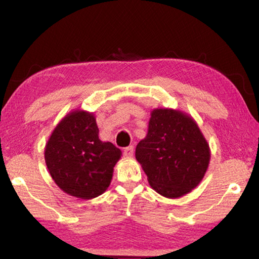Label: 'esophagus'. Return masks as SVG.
I'll return each mask as SVG.
<instances>
[{
    "label": "esophagus",
    "mask_w": 259,
    "mask_h": 259,
    "mask_svg": "<svg viewBox=\"0 0 259 259\" xmlns=\"http://www.w3.org/2000/svg\"><path fill=\"white\" fill-rule=\"evenodd\" d=\"M134 150H135V147L131 145V146H128V147H125L124 150H123V154H124V156H128V157H130V156H133L134 155Z\"/></svg>",
    "instance_id": "1"
}]
</instances>
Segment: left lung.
Returning <instances> with one entry per match:
<instances>
[{
    "label": "left lung",
    "mask_w": 259,
    "mask_h": 259,
    "mask_svg": "<svg viewBox=\"0 0 259 259\" xmlns=\"http://www.w3.org/2000/svg\"><path fill=\"white\" fill-rule=\"evenodd\" d=\"M148 183L165 198L191 192L207 171L210 152L192 117L174 109H154L148 133L136 147Z\"/></svg>",
    "instance_id": "8db88e82"
}]
</instances>
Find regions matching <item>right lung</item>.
<instances>
[{"instance_id": "add662e5", "label": "right lung", "mask_w": 259, "mask_h": 259, "mask_svg": "<svg viewBox=\"0 0 259 259\" xmlns=\"http://www.w3.org/2000/svg\"><path fill=\"white\" fill-rule=\"evenodd\" d=\"M91 113L75 111L59 122L45 151L52 179L75 198L89 200L106 191L121 151L98 137Z\"/></svg>"}]
</instances>
